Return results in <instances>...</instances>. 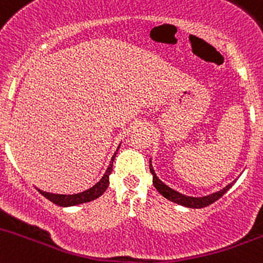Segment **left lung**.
Returning a JSON list of instances; mask_svg holds the SVG:
<instances>
[{
  "label": "left lung",
  "instance_id": "1",
  "mask_svg": "<svg viewBox=\"0 0 263 263\" xmlns=\"http://www.w3.org/2000/svg\"><path fill=\"white\" fill-rule=\"evenodd\" d=\"M150 172H152V175H153V183H154L155 189L159 191L160 195L164 196L165 199L171 200V202L176 203V204H178V205H182V207L198 208V210H199V208L207 207V205L212 204V203H215L216 200L220 199L221 196H222L223 194H225L226 191H228L229 189L234 185V182H235V181H233V182L229 183L228 186H225V187L221 189V190L216 191V193H212V194H208V195L189 196V195H185V194L178 193V191H176L175 189L170 187V186L165 185L164 182H162V181L158 178L154 168H153L152 159H150Z\"/></svg>",
  "mask_w": 263,
  "mask_h": 263
}]
</instances>
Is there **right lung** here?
Wrapping results in <instances>:
<instances>
[{
	"mask_svg": "<svg viewBox=\"0 0 263 263\" xmlns=\"http://www.w3.org/2000/svg\"><path fill=\"white\" fill-rule=\"evenodd\" d=\"M119 146H121V144H119ZM119 146L117 147V152H118ZM117 152L114 153V155L111 157L110 164H109V167L106 168L105 173H104V176L101 177V180L99 181L98 183H95L92 187L87 189L86 191H82V193H78V194H72V195H67V194L48 193V191H43L41 190V189H37V190L45 196L46 199L55 203V204L60 205V207H73V205L83 204V203H88L91 202V200L98 199L99 196H101L104 193H105V190L109 186V176H110L111 171H113V162L114 159H116Z\"/></svg>",
	"mask_w": 263,
	"mask_h": 263,
	"instance_id": "right-lung-1",
	"label": "right lung"
}]
</instances>
